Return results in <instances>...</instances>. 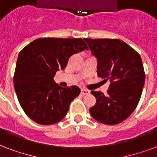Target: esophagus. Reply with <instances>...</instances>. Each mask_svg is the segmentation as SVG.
Instances as JSON below:
<instances>
[{"mask_svg": "<svg viewBox=\"0 0 157 157\" xmlns=\"http://www.w3.org/2000/svg\"><path fill=\"white\" fill-rule=\"evenodd\" d=\"M81 94H83V95H87V94H90V91L88 90V89H85V88H82L81 89Z\"/></svg>", "mask_w": 157, "mask_h": 157, "instance_id": "obj_1", "label": "esophagus"}]
</instances>
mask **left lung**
Returning <instances> with one entry per match:
<instances>
[{
  "label": "left lung",
  "instance_id": "8db88e82",
  "mask_svg": "<svg viewBox=\"0 0 157 157\" xmlns=\"http://www.w3.org/2000/svg\"><path fill=\"white\" fill-rule=\"evenodd\" d=\"M97 59L98 77L110 80L108 94L91 91L96 103L89 109L98 122L118 124L135 110L145 83L141 58L128 44L117 39H84Z\"/></svg>",
  "mask_w": 157,
  "mask_h": 157
}]
</instances>
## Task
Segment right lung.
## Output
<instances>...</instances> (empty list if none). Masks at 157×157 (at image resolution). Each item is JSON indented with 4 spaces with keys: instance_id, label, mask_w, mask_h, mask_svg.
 <instances>
[{
    "instance_id": "1",
    "label": "right lung",
    "mask_w": 157,
    "mask_h": 157,
    "mask_svg": "<svg viewBox=\"0 0 157 157\" xmlns=\"http://www.w3.org/2000/svg\"><path fill=\"white\" fill-rule=\"evenodd\" d=\"M84 49L88 46L82 39L40 38L20 52L14 88L21 108L34 122L51 125L66 116L80 88H61L54 77L58 70L65 69L70 56Z\"/></svg>"
}]
</instances>
